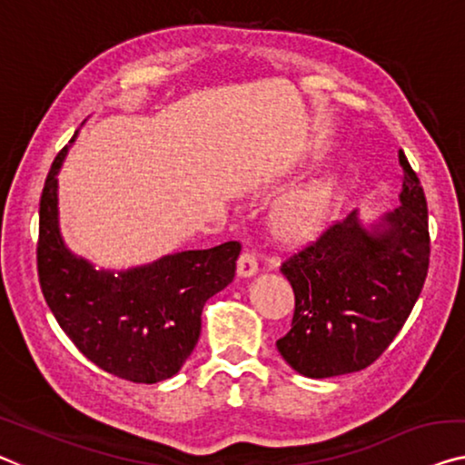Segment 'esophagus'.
Listing matches in <instances>:
<instances>
[{"mask_svg": "<svg viewBox=\"0 0 465 465\" xmlns=\"http://www.w3.org/2000/svg\"><path fill=\"white\" fill-rule=\"evenodd\" d=\"M259 272V262H256V256L251 252H242L238 259V275L240 277H252Z\"/></svg>", "mask_w": 465, "mask_h": 465, "instance_id": "34e87169", "label": "esophagus"}]
</instances>
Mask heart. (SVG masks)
I'll return each instance as SVG.
<instances>
[{
	"label": "heart",
	"mask_w": 465,
	"mask_h": 465,
	"mask_svg": "<svg viewBox=\"0 0 465 465\" xmlns=\"http://www.w3.org/2000/svg\"><path fill=\"white\" fill-rule=\"evenodd\" d=\"M344 200V179L322 171L292 185L269 204L265 227L269 238L283 248L313 244L330 230Z\"/></svg>",
	"instance_id": "obj_1"
}]
</instances>
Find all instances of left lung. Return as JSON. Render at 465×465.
I'll use <instances>...</instances> for the list:
<instances>
[{
  "label": "left lung",
  "mask_w": 465,
  "mask_h": 465,
  "mask_svg": "<svg viewBox=\"0 0 465 465\" xmlns=\"http://www.w3.org/2000/svg\"><path fill=\"white\" fill-rule=\"evenodd\" d=\"M399 206L370 223L352 211L282 265L294 290L292 330L277 341L307 378L361 371L388 349L424 288L430 235L420 179L403 150Z\"/></svg>",
  "instance_id": "obj_1"
}]
</instances>
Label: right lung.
Masks as SVG:
<instances>
[{
	"instance_id": "add662e5",
	"label": "right lung",
	"mask_w": 465,
	"mask_h": 465,
	"mask_svg": "<svg viewBox=\"0 0 465 465\" xmlns=\"http://www.w3.org/2000/svg\"><path fill=\"white\" fill-rule=\"evenodd\" d=\"M71 143L55 156L41 193V292L64 334L100 370L137 384L163 382L192 355L204 304L232 283L242 246L225 242L121 272L95 269L66 246L60 232L58 173Z\"/></svg>"
}]
</instances>
